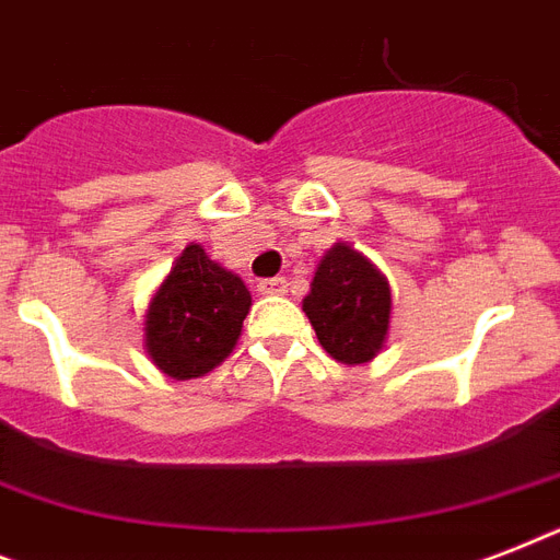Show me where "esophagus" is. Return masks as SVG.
Instances as JSON below:
<instances>
[{
    "instance_id": "esophagus-1",
    "label": "esophagus",
    "mask_w": 560,
    "mask_h": 560,
    "mask_svg": "<svg viewBox=\"0 0 560 560\" xmlns=\"http://www.w3.org/2000/svg\"><path fill=\"white\" fill-rule=\"evenodd\" d=\"M258 293H261V296H281V293H288V281H284V279H261V281H258Z\"/></svg>"
}]
</instances>
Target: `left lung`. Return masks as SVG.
Masks as SVG:
<instances>
[{
  "label": "left lung",
  "mask_w": 560,
  "mask_h": 560,
  "mask_svg": "<svg viewBox=\"0 0 560 560\" xmlns=\"http://www.w3.org/2000/svg\"><path fill=\"white\" fill-rule=\"evenodd\" d=\"M302 311L337 363H372L389 337V279L360 249L337 241L316 264Z\"/></svg>",
  "instance_id": "8db88e82"
}]
</instances>
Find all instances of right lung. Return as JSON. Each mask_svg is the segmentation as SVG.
<instances>
[{
	"mask_svg": "<svg viewBox=\"0 0 560 560\" xmlns=\"http://www.w3.org/2000/svg\"><path fill=\"white\" fill-rule=\"evenodd\" d=\"M249 307L244 279L188 244L148 302L144 351L174 381L202 377L232 354Z\"/></svg>",
	"mask_w": 560,
	"mask_h": 560,
	"instance_id": "obj_1",
	"label": "right lung"
}]
</instances>
